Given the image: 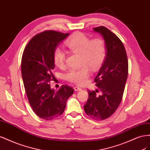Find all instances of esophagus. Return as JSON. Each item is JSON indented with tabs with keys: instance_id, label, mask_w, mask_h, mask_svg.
Returning a JSON list of instances; mask_svg holds the SVG:
<instances>
[{
	"instance_id": "obj_1",
	"label": "esophagus",
	"mask_w": 150,
	"mask_h": 150,
	"mask_svg": "<svg viewBox=\"0 0 150 150\" xmlns=\"http://www.w3.org/2000/svg\"><path fill=\"white\" fill-rule=\"evenodd\" d=\"M74 91H80L81 90V88L79 86H75V87H74Z\"/></svg>"
}]
</instances>
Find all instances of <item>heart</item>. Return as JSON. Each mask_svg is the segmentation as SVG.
I'll return each instance as SVG.
<instances>
[{
	"label": "heart",
	"instance_id": "heart-1",
	"mask_svg": "<svg viewBox=\"0 0 150 150\" xmlns=\"http://www.w3.org/2000/svg\"><path fill=\"white\" fill-rule=\"evenodd\" d=\"M65 45L71 52L80 54V64L83 66L79 69H70L66 73V78L72 83L83 85L87 82L90 75L88 67L95 71L104 62L106 52L105 42L99 38L90 39L85 34L76 32L66 40ZM53 59L56 66L62 68L65 66L66 54L57 47L54 49Z\"/></svg>",
	"mask_w": 150,
	"mask_h": 150
}]
</instances>
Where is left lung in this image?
I'll use <instances>...</instances> for the list:
<instances>
[{"label":"left lung","mask_w":150,"mask_h":150,"mask_svg":"<svg viewBox=\"0 0 150 150\" xmlns=\"http://www.w3.org/2000/svg\"><path fill=\"white\" fill-rule=\"evenodd\" d=\"M93 30L104 39L106 58L94 78L98 89L88 90L89 98L84 110L91 118L101 121L110 117L121 103L128 74V61L124 45L116 35L104 26ZM99 90L102 94L98 96L96 93Z\"/></svg>","instance_id":"left-lung-1"}]
</instances>
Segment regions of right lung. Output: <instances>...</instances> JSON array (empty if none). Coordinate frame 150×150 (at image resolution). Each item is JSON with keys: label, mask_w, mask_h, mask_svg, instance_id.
Returning a JSON list of instances; mask_svg holds the SVG:
<instances>
[{"label": "right lung", "mask_w": 150, "mask_h": 150, "mask_svg": "<svg viewBox=\"0 0 150 150\" xmlns=\"http://www.w3.org/2000/svg\"><path fill=\"white\" fill-rule=\"evenodd\" d=\"M69 33L45 30L36 34L25 46L21 61L22 77L25 93L35 115L47 121L60 116L74 89L62 85L57 91L51 88L54 76L53 53Z\"/></svg>", "instance_id": "add662e5"}]
</instances>
